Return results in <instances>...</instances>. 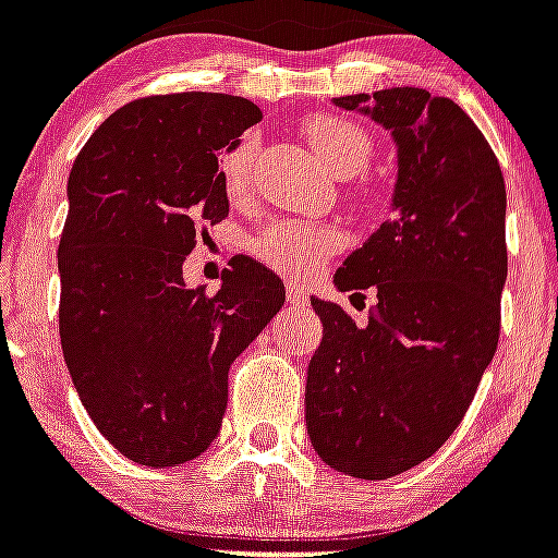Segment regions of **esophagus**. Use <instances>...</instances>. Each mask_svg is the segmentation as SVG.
<instances>
[{
    "instance_id": "esophagus-1",
    "label": "esophagus",
    "mask_w": 558,
    "mask_h": 558,
    "mask_svg": "<svg viewBox=\"0 0 558 558\" xmlns=\"http://www.w3.org/2000/svg\"><path fill=\"white\" fill-rule=\"evenodd\" d=\"M287 303H289V306H298V310H303V306L310 303V294L303 292V289H298V287H289Z\"/></svg>"
}]
</instances>
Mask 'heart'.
Returning a JSON list of instances; mask_svg holds the SVG:
<instances>
[{"label":"heart","instance_id":"heart-1","mask_svg":"<svg viewBox=\"0 0 558 558\" xmlns=\"http://www.w3.org/2000/svg\"><path fill=\"white\" fill-rule=\"evenodd\" d=\"M312 151L335 177H355L369 169L375 157L373 134L357 125L355 120L335 114L312 117L303 129ZM255 134H243L226 148L220 157V180L232 201L246 197L252 160H255ZM343 248V232L329 223H306V220H278L266 226L264 232L252 240V255L271 271L283 278L310 280L324 264Z\"/></svg>","mask_w":558,"mask_h":558}]
</instances>
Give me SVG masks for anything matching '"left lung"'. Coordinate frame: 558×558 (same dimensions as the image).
<instances>
[{"mask_svg": "<svg viewBox=\"0 0 558 558\" xmlns=\"http://www.w3.org/2000/svg\"><path fill=\"white\" fill-rule=\"evenodd\" d=\"M335 102L355 111L366 94ZM369 114L398 143L396 215L335 283L375 289L378 303L355 324L312 298L324 341L306 375V429L329 468L381 482L456 433L499 347L507 192L499 157L452 99L384 88Z\"/></svg>", "mask_w": 558, "mask_h": 558, "instance_id": "obj_1", "label": "left lung"}]
</instances>
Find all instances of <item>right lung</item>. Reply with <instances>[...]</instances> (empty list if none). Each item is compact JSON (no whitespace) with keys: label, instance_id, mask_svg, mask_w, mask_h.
<instances>
[{"label":"right lung","instance_id":"add662e5","mask_svg":"<svg viewBox=\"0 0 558 558\" xmlns=\"http://www.w3.org/2000/svg\"><path fill=\"white\" fill-rule=\"evenodd\" d=\"M260 120L232 94L134 99L76 154L59 238V338L90 421L125 459L174 468L215 441L229 366L287 301L238 255L215 294L183 283L197 234L229 217L217 157Z\"/></svg>","mask_w":558,"mask_h":558}]
</instances>
